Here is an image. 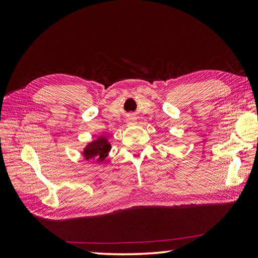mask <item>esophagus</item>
Listing matches in <instances>:
<instances>
[{
	"label": "esophagus",
	"mask_w": 258,
	"mask_h": 258,
	"mask_svg": "<svg viewBox=\"0 0 258 258\" xmlns=\"http://www.w3.org/2000/svg\"><path fill=\"white\" fill-rule=\"evenodd\" d=\"M127 120H128V123H130V124H133V123H135V122H136V118H135V117H133V116H131V117H128V118H127Z\"/></svg>",
	"instance_id": "esophagus-1"
}]
</instances>
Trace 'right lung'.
Segmentation results:
<instances>
[{"label": "right lung", "mask_w": 258, "mask_h": 258, "mask_svg": "<svg viewBox=\"0 0 258 258\" xmlns=\"http://www.w3.org/2000/svg\"><path fill=\"white\" fill-rule=\"evenodd\" d=\"M111 149L112 145L108 142V139L105 136H100L85 145L82 151V155L86 161H96L97 163H101L108 156Z\"/></svg>", "instance_id": "1"}]
</instances>
